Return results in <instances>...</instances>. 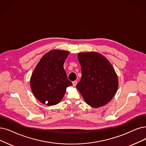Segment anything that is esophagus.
Listing matches in <instances>:
<instances>
[{"label":"esophagus","mask_w":146,"mask_h":146,"mask_svg":"<svg viewBox=\"0 0 146 146\" xmlns=\"http://www.w3.org/2000/svg\"><path fill=\"white\" fill-rule=\"evenodd\" d=\"M77 84V81H72V84H73V86H74V87H75V86H76Z\"/></svg>","instance_id":"1"}]
</instances>
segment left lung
<instances>
[{
	"instance_id": "8db88e82",
	"label": "left lung",
	"mask_w": 146,
	"mask_h": 146,
	"mask_svg": "<svg viewBox=\"0 0 146 146\" xmlns=\"http://www.w3.org/2000/svg\"><path fill=\"white\" fill-rule=\"evenodd\" d=\"M78 60L81 66V77L76 87L85 102L98 108L108 104L117 90V74L107 58L95 51L81 52Z\"/></svg>"
}]
</instances>
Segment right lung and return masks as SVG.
<instances>
[{"instance_id": "add662e5", "label": "right lung", "mask_w": 146, "mask_h": 146, "mask_svg": "<svg viewBox=\"0 0 146 146\" xmlns=\"http://www.w3.org/2000/svg\"><path fill=\"white\" fill-rule=\"evenodd\" d=\"M69 54L65 50H50L41 57L32 74L30 83L33 94L46 106L59 103L67 87L72 86L63 68Z\"/></svg>"}]
</instances>
